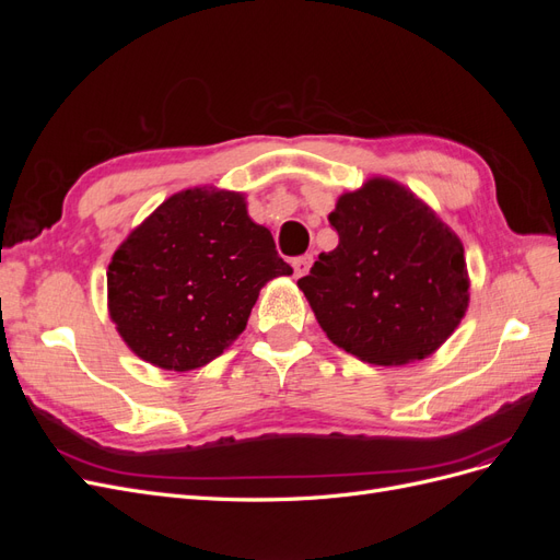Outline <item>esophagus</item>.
<instances>
[{
    "instance_id": "1",
    "label": "esophagus",
    "mask_w": 560,
    "mask_h": 560,
    "mask_svg": "<svg viewBox=\"0 0 560 560\" xmlns=\"http://www.w3.org/2000/svg\"><path fill=\"white\" fill-rule=\"evenodd\" d=\"M311 264H313V254H301V257H294V259H292L294 276H296V278L306 276L308 270H311Z\"/></svg>"
}]
</instances>
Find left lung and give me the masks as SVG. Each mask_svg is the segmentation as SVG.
Here are the masks:
<instances>
[{
	"instance_id": "obj_1",
	"label": "left lung",
	"mask_w": 560,
	"mask_h": 560,
	"mask_svg": "<svg viewBox=\"0 0 560 560\" xmlns=\"http://www.w3.org/2000/svg\"><path fill=\"white\" fill-rule=\"evenodd\" d=\"M338 245L322 252L301 292L329 341L369 364L432 354L469 301L465 249L425 202L393 179H369L329 214Z\"/></svg>"
}]
</instances>
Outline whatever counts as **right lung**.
<instances>
[{
	"label": "right lung",
	"mask_w": 560,
	"mask_h": 560,
	"mask_svg": "<svg viewBox=\"0 0 560 560\" xmlns=\"http://www.w3.org/2000/svg\"><path fill=\"white\" fill-rule=\"evenodd\" d=\"M290 273L241 194L186 189L114 252L109 315L138 358L189 371L219 358L243 334L261 287Z\"/></svg>",
	"instance_id": "1"
}]
</instances>
